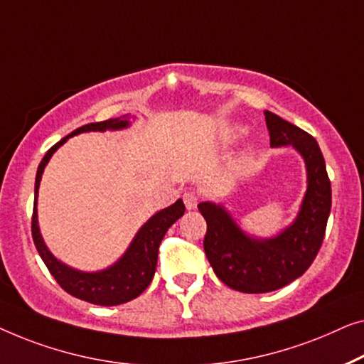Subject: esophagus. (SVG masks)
<instances>
[{
	"mask_svg": "<svg viewBox=\"0 0 364 364\" xmlns=\"http://www.w3.org/2000/svg\"><path fill=\"white\" fill-rule=\"evenodd\" d=\"M183 201H184V204H186L188 209H194L198 206L199 196L194 191H186L183 194Z\"/></svg>",
	"mask_w": 364,
	"mask_h": 364,
	"instance_id": "esophagus-1",
	"label": "esophagus"
}]
</instances>
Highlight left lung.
Segmentation results:
<instances>
[{
    "instance_id": "8db88e82",
    "label": "left lung",
    "mask_w": 364,
    "mask_h": 364,
    "mask_svg": "<svg viewBox=\"0 0 364 364\" xmlns=\"http://www.w3.org/2000/svg\"><path fill=\"white\" fill-rule=\"evenodd\" d=\"M270 145H291L304 156L309 188L295 223L277 237L255 240L235 226L221 206L199 203L206 219L204 252L221 282L244 294H265L294 282L314 262L323 242L331 186L320 146L311 135L265 110Z\"/></svg>"
}]
</instances>
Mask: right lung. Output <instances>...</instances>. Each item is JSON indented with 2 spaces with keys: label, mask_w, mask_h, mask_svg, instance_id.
Instances as JSON below:
<instances>
[{
  "label": "right lung",
  "mask_w": 364,
  "mask_h": 364,
  "mask_svg": "<svg viewBox=\"0 0 364 364\" xmlns=\"http://www.w3.org/2000/svg\"><path fill=\"white\" fill-rule=\"evenodd\" d=\"M127 125H129V120L110 119L80 127V129L74 130L70 135L64 136L63 140L49 148L48 153H46L44 158L39 163L38 173H36L34 208L33 218H31V232H33L34 245L36 249H38L41 259L44 260L46 267H48L49 272L53 274L55 282L63 287L68 294L77 296L80 300L90 301V304L104 306L127 304V301L136 299L138 295L143 294L146 287L150 285L156 270L158 249H160L161 240L165 237L168 229H170L173 224L183 216L184 211H186L183 201L178 199V201L175 204H171L170 208L156 213L155 216L138 231L124 257H122L115 265H112V267L95 274H85L70 269L68 265L60 264L59 260L49 252L43 237H41L39 234L38 209H36V204H38V189L44 168L48 165L49 158L53 156V153L58 150L69 136H74L77 135V133L90 130H119L125 129Z\"/></svg>",
  "instance_id": "add662e5"
}]
</instances>
